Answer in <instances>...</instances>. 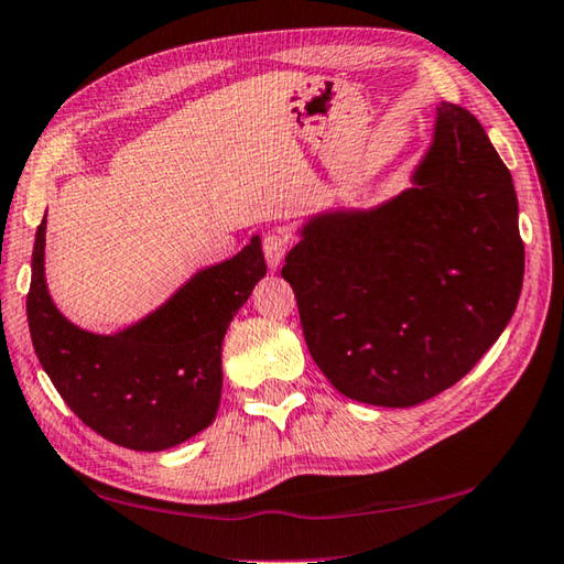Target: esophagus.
Listing matches in <instances>:
<instances>
[{
    "instance_id": "1",
    "label": "esophagus",
    "mask_w": 564,
    "mask_h": 564,
    "mask_svg": "<svg viewBox=\"0 0 564 564\" xmlns=\"http://www.w3.org/2000/svg\"><path fill=\"white\" fill-rule=\"evenodd\" d=\"M291 249V237L281 229H273L263 237V256L269 261L271 269H275L283 261V256Z\"/></svg>"
}]
</instances>
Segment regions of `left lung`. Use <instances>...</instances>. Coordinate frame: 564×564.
<instances>
[{"instance_id":"1","label":"left lung","mask_w":564,"mask_h":564,"mask_svg":"<svg viewBox=\"0 0 564 564\" xmlns=\"http://www.w3.org/2000/svg\"><path fill=\"white\" fill-rule=\"evenodd\" d=\"M436 112L414 187L370 212L315 217L281 271L315 365L365 404L414 406L456 384L523 289L513 177L476 116Z\"/></svg>"}]
</instances>
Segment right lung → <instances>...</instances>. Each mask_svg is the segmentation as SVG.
<instances>
[{
    "instance_id": "obj_1",
    "label": "right lung",
    "mask_w": 564,
    "mask_h": 564,
    "mask_svg": "<svg viewBox=\"0 0 564 564\" xmlns=\"http://www.w3.org/2000/svg\"><path fill=\"white\" fill-rule=\"evenodd\" d=\"M44 237L46 219L32 253L29 333L70 412L135 452H162L207 429L221 397L224 333L265 275L259 237L118 335L86 333L56 311L44 281Z\"/></svg>"
}]
</instances>
